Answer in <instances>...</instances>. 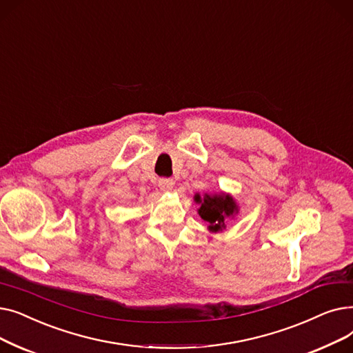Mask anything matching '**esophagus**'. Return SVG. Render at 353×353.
<instances>
[{"label": "esophagus", "mask_w": 353, "mask_h": 353, "mask_svg": "<svg viewBox=\"0 0 353 353\" xmlns=\"http://www.w3.org/2000/svg\"><path fill=\"white\" fill-rule=\"evenodd\" d=\"M172 185H174V181L171 178H161L158 181V187L162 190V191H171L172 190Z\"/></svg>", "instance_id": "esophagus-1"}]
</instances>
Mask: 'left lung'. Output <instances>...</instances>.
Here are the masks:
<instances>
[{
	"label": "left lung",
	"mask_w": 353,
	"mask_h": 353,
	"mask_svg": "<svg viewBox=\"0 0 353 353\" xmlns=\"http://www.w3.org/2000/svg\"><path fill=\"white\" fill-rule=\"evenodd\" d=\"M194 199L196 204H201L198 214L210 224L208 230L212 232L223 231L225 228L227 218H232L239 212V205L230 194H205L204 196L196 194Z\"/></svg>",
	"instance_id": "left-lung-1"
}]
</instances>
